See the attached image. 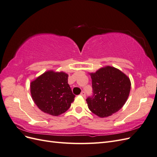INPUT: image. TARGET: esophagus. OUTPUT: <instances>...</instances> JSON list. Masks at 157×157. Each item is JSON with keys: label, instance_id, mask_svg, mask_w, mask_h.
<instances>
[{"label": "esophagus", "instance_id": "esophagus-1", "mask_svg": "<svg viewBox=\"0 0 157 157\" xmlns=\"http://www.w3.org/2000/svg\"><path fill=\"white\" fill-rule=\"evenodd\" d=\"M80 95H81V96H83L84 98L86 97V93H85L84 91H82L81 93H80Z\"/></svg>", "mask_w": 157, "mask_h": 157}]
</instances>
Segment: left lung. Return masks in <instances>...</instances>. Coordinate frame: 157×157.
<instances>
[{
  "label": "left lung",
  "mask_w": 157,
  "mask_h": 157,
  "mask_svg": "<svg viewBox=\"0 0 157 157\" xmlns=\"http://www.w3.org/2000/svg\"><path fill=\"white\" fill-rule=\"evenodd\" d=\"M92 95L88 96V108L99 117H106L119 111L129 96L130 80L120 70L107 66L90 74Z\"/></svg>",
  "instance_id": "left-lung-1"
}]
</instances>
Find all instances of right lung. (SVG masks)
Instances as JSON below:
<instances>
[{"label": "right lung", "mask_w": 157, "mask_h": 157, "mask_svg": "<svg viewBox=\"0 0 157 157\" xmlns=\"http://www.w3.org/2000/svg\"><path fill=\"white\" fill-rule=\"evenodd\" d=\"M31 94L41 111L58 116L67 111L75 97L68 84V75L47 71L31 83Z\"/></svg>", "instance_id": "1"}]
</instances>
